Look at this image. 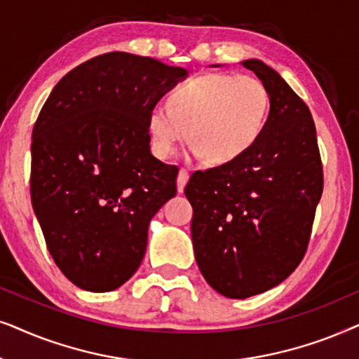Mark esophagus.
I'll list each match as a JSON object with an SVG mask.
<instances>
[{
	"mask_svg": "<svg viewBox=\"0 0 359 359\" xmlns=\"http://www.w3.org/2000/svg\"><path fill=\"white\" fill-rule=\"evenodd\" d=\"M189 172L185 169L179 170V175H177V190H179V192H184L185 185L189 182Z\"/></svg>",
	"mask_w": 359,
	"mask_h": 359,
	"instance_id": "esophagus-1",
	"label": "esophagus"
}]
</instances>
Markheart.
I'll return each mask as SVG.
<instances>
[{
  "label": "heart",
  "mask_w": 359,
  "mask_h": 359,
  "mask_svg": "<svg viewBox=\"0 0 359 359\" xmlns=\"http://www.w3.org/2000/svg\"><path fill=\"white\" fill-rule=\"evenodd\" d=\"M269 104V90L256 76H195L172 90L169 107L154 104L147 111L152 151L165 159L189 135L194 156L212 165L228 164L259 140Z\"/></svg>",
  "instance_id": "obj_1"
}]
</instances>
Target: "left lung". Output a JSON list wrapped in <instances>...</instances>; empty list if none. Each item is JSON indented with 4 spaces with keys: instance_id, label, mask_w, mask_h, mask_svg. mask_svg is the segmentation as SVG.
Returning a JSON list of instances; mask_svg holds the SVG:
<instances>
[{
    "instance_id": "left-lung-1",
    "label": "left lung",
    "mask_w": 359,
    "mask_h": 359,
    "mask_svg": "<svg viewBox=\"0 0 359 359\" xmlns=\"http://www.w3.org/2000/svg\"><path fill=\"white\" fill-rule=\"evenodd\" d=\"M241 65L269 90L264 130L241 157L195 172L185 187L198 269L229 299L266 292L292 274L307 251L323 190L309 107L262 60Z\"/></svg>"
}]
</instances>
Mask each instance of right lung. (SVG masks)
Segmentation results:
<instances>
[{
  "label": "right lung",
  "instance_id": "obj_1",
  "mask_svg": "<svg viewBox=\"0 0 359 359\" xmlns=\"http://www.w3.org/2000/svg\"><path fill=\"white\" fill-rule=\"evenodd\" d=\"M189 72L109 52L70 70L32 130L31 200L47 250L76 287L109 292L140 267L177 169L151 154L147 111Z\"/></svg>",
  "mask_w": 359,
  "mask_h": 359
}]
</instances>
